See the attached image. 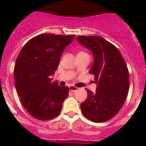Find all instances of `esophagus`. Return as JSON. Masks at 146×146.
Returning a JSON list of instances; mask_svg holds the SVG:
<instances>
[{"label":"esophagus","instance_id":"esophagus-1","mask_svg":"<svg viewBox=\"0 0 146 146\" xmlns=\"http://www.w3.org/2000/svg\"><path fill=\"white\" fill-rule=\"evenodd\" d=\"M70 90L72 92H76L77 90H78V88H76V87H75V86L71 85V86H70Z\"/></svg>","mask_w":146,"mask_h":146}]
</instances>
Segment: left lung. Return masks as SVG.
I'll return each instance as SVG.
<instances>
[{"label":"left lung","mask_w":146,"mask_h":146,"mask_svg":"<svg viewBox=\"0 0 146 146\" xmlns=\"http://www.w3.org/2000/svg\"><path fill=\"white\" fill-rule=\"evenodd\" d=\"M80 44L92 51L93 64L89 73L95 77V92L87 90L88 97L80 104L83 114L93 122H105L116 115L127 98L129 73L122 54L101 36H79Z\"/></svg>","instance_id":"8db88e82"}]
</instances>
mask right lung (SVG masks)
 Wrapping results in <instances>:
<instances>
[{"label": "right lung", "mask_w": 146, "mask_h": 146, "mask_svg": "<svg viewBox=\"0 0 146 146\" xmlns=\"http://www.w3.org/2000/svg\"><path fill=\"white\" fill-rule=\"evenodd\" d=\"M73 38V35L40 34L27 42L18 56L14 70L15 88L24 108L36 119L48 120L57 116L68 97L69 87L59 86L51 76Z\"/></svg>", "instance_id": "obj_1"}]
</instances>
